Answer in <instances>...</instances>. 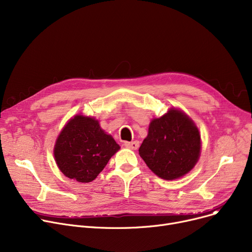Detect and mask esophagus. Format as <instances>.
I'll use <instances>...</instances> for the list:
<instances>
[{
    "label": "esophagus",
    "mask_w": 252,
    "mask_h": 252,
    "mask_svg": "<svg viewBox=\"0 0 252 252\" xmlns=\"http://www.w3.org/2000/svg\"><path fill=\"white\" fill-rule=\"evenodd\" d=\"M125 146L126 148L137 150L139 148V142L138 141H133V142H125Z\"/></svg>",
    "instance_id": "1"
}]
</instances>
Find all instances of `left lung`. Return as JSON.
I'll use <instances>...</instances> for the list:
<instances>
[{
	"instance_id": "left-lung-1",
	"label": "left lung",
	"mask_w": 252,
	"mask_h": 252,
	"mask_svg": "<svg viewBox=\"0 0 252 252\" xmlns=\"http://www.w3.org/2000/svg\"><path fill=\"white\" fill-rule=\"evenodd\" d=\"M200 134L192 119L170 108L153 118L139 154L153 173L167 181L179 179L195 166L200 156Z\"/></svg>"
}]
</instances>
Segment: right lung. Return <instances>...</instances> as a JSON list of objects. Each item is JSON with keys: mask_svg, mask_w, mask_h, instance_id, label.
I'll list each match as a JSON object with an SVG mask.
<instances>
[{"mask_svg": "<svg viewBox=\"0 0 252 252\" xmlns=\"http://www.w3.org/2000/svg\"><path fill=\"white\" fill-rule=\"evenodd\" d=\"M94 117L75 115L57 138L54 156L63 175L79 183L94 181L119 150Z\"/></svg>", "mask_w": 252, "mask_h": 252, "instance_id": "add662e5", "label": "right lung"}]
</instances>
